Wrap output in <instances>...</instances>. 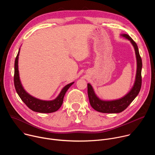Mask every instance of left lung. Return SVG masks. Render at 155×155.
<instances>
[{
  "instance_id": "1",
  "label": "left lung",
  "mask_w": 155,
  "mask_h": 155,
  "mask_svg": "<svg viewBox=\"0 0 155 155\" xmlns=\"http://www.w3.org/2000/svg\"><path fill=\"white\" fill-rule=\"evenodd\" d=\"M121 35L130 40L135 50L137 65L136 81L132 90L125 96L120 99L110 101H102L99 99L95 94L92 86L90 83H88L87 95L88 97H89L90 104L94 110L99 112L106 114H117L123 112L134 101L140 90L142 86L141 71L142 68V61L139 52L137 45L136 43L132 40V38L129 35L122 34Z\"/></svg>"
}]
</instances>
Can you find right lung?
<instances>
[{"mask_svg": "<svg viewBox=\"0 0 155 155\" xmlns=\"http://www.w3.org/2000/svg\"><path fill=\"white\" fill-rule=\"evenodd\" d=\"M19 53V51L18 53L15 61L14 73V84L18 96L23 101V102L32 111L39 113H52L57 111L62 104L64 97L66 91L68 90L69 88L74 82L69 83L64 86L59 96L54 100L50 101H42L32 97L24 90L19 80L18 65Z\"/></svg>", "mask_w": 155, "mask_h": 155, "instance_id": "obj_1", "label": "right lung"}]
</instances>
